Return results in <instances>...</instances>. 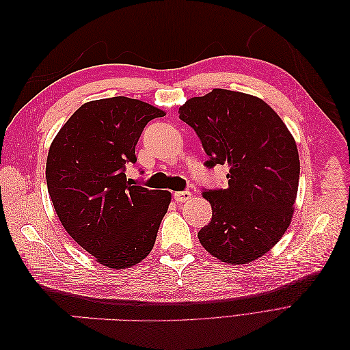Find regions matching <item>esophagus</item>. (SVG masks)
I'll use <instances>...</instances> for the list:
<instances>
[{
  "label": "esophagus",
  "mask_w": 350,
  "mask_h": 350,
  "mask_svg": "<svg viewBox=\"0 0 350 350\" xmlns=\"http://www.w3.org/2000/svg\"><path fill=\"white\" fill-rule=\"evenodd\" d=\"M189 197H191V193L189 191H176L174 194V198L175 201H178V203H184V201L189 200Z\"/></svg>",
  "instance_id": "obj_1"
}]
</instances>
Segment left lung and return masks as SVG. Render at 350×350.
Listing matches in <instances>:
<instances>
[{
	"instance_id": "obj_1",
	"label": "left lung",
	"mask_w": 350,
	"mask_h": 350,
	"mask_svg": "<svg viewBox=\"0 0 350 350\" xmlns=\"http://www.w3.org/2000/svg\"><path fill=\"white\" fill-rule=\"evenodd\" d=\"M179 120L198 135L208 169L229 166L226 188L203 189L213 215L198 232L201 245L235 266L257 260L293 215L299 156L288 126L264 100L226 89L188 99Z\"/></svg>"
}]
</instances>
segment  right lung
<instances>
[{"instance_id":"add662e5","label":"right lung","mask_w":350,"mask_h":350,"mask_svg":"<svg viewBox=\"0 0 350 350\" xmlns=\"http://www.w3.org/2000/svg\"><path fill=\"white\" fill-rule=\"evenodd\" d=\"M165 112L116 96L81 105L59 130L46 184L62 226L103 266L125 269L152 251L171 193L134 185L125 165L147 122Z\"/></svg>"}]
</instances>
